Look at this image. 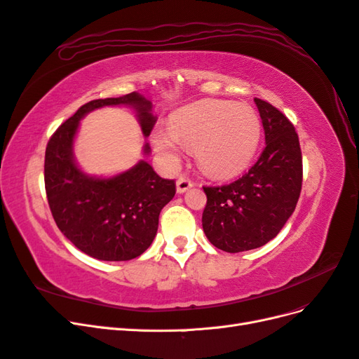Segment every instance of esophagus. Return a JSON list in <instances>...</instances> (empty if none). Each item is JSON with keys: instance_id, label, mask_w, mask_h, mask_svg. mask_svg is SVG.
Here are the masks:
<instances>
[{"instance_id": "1", "label": "esophagus", "mask_w": 359, "mask_h": 359, "mask_svg": "<svg viewBox=\"0 0 359 359\" xmlns=\"http://www.w3.org/2000/svg\"><path fill=\"white\" fill-rule=\"evenodd\" d=\"M193 187V181H190L189 178L186 177H180L177 180V191L181 194V193H186L189 189Z\"/></svg>"}]
</instances>
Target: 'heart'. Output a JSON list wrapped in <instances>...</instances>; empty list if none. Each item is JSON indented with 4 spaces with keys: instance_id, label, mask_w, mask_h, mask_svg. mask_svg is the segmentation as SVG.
<instances>
[{
    "instance_id": "heart-1",
    "label": "heart",
    "mask_w": 359,
    "mask_h": 359,
    "mask_svg": "<svg viewBox=\"0 0 359 359\" xmlns=\"http://www.w3.org/2000/svg\"><path fill=\"white\" fill-rule=\"evenodd\" d=\"M262 126L256 111L244 103L203 100L172 116L169 128H156L158 153L177 161L184 145L196 148L201 169L214 177H232L253 160Z\"/></svg>"
}]
</instances>
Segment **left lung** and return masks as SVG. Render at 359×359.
I'll return each mask as SVG.
<instances>
[{"instance_id": "left-lung-1", "label": "left lung", "mask_w": 359, "mask_h": 359, "mask_svg": "<svg viewBox=\"0 0 359 359\" xmlns=\"http://www.w3.org/2000/svg\"><path fill=\"white\" fill-rule=\"evenodd\" d=\"M265 132V148L241 178L203 187V232L227 253L273 240L295 211L302 184V156L295 127L277 107L255 99Z\"/></svg>"}]
</instances>
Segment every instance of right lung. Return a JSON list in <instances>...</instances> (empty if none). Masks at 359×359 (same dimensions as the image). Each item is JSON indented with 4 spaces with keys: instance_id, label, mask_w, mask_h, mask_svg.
Wrapping results in <instances>:
<instances>
[{
    "instance_id": "right-lung-1",
    "label": "right lung",
    "mask_w": 359,
    "mask_h": 359,
    "mask_svg": "<svg viewBox=\"0 0 359 359\" xmlns=\"http://www.w3.org/2000/svg\"><path fill=\"white\" fill-rule=\"evenodd\" d=\"M133 107L145 137L157 118L153 103L139 93L88 102L62 123L49 139L45 187L58 229L81 252L99 260H130L153 243L163 206L175 196V181L158 177L149 163L111 178L90 177L76 165L73 142L81 119L104 106ZM144 153H149L148 144Z\"/></svg>"
}]
</instances>
